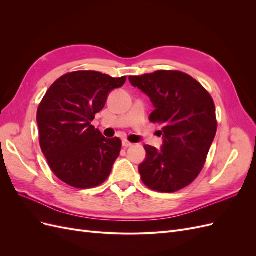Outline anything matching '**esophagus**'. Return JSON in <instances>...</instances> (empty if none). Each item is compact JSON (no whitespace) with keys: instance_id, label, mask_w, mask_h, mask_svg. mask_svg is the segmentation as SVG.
Wrapping results in <instances>:
<instances>
[{"instance_id":"1","label":"esophagus","mask_w":256,"mask_h":256,"mask_svg":"<svg viewBox=\"0 0 256 256\" xmlns=\"http://www.w3.org/2000/svg\"><path fill=\"white\" fill-rule=\"evenodd\" d=\"M134 144L131 143V142H129L128 140H122V146L124 147H130V146H132Z\"/></svg>"}]
</instances>
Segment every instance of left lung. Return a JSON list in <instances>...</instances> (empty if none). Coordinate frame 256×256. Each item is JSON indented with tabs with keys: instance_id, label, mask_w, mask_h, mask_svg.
<instances>
[{
	"instance_id": "left-lung-1",
	"label": "left lung",
	"mask_w": 256,
	"mask_h": 256,
	"mask_svg": "<svg viewBox=\"0 0 256 256\" xmlns=\"http://www.w3.org/2000/svg\"><path fill=\"white\" fill-rule=\"evenodd\" d=\"M130 83L150 98V120L162 126L161 150L145 145L138 166L146 187L172 193L189 186L202 171L216 132L214 102L203 85L178 70L130 76Z\"/></svg>"
}]
</instances>
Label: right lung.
<instances>
[{"mask_svg": "<svg viewBox=\"0 0 256 256\" xmlns=\"http://www.w3.org/2000/svg\"><path fill=\"white\" fill-rule=\"evenodd\" d=\"M125 82L126 76L79 70L62 76L46 92L37 110L40 144L62 182L90 189L109 177L122 141L104 138L90 122L104 109L109 92Z\"/></svg>", "mask_w": 256, "mask_h": 256, "instance_id": "add662e5", "label": "right lung"}]
</instances>
